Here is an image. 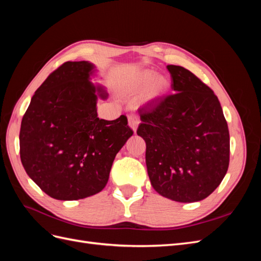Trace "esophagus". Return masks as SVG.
<instances>
[{"instance_id": "obj_1", "label": "esophagus", "mask_w": 261, "mask_h": 261, "mask_svg": "<svg viewBox=\"0 0 261 261\" xmlns=\"http://www.w3.org/2000/svg\"><path fill=\"white\" fill-rule=\"evenodd\" d=\"M138 124H139V115L135 112L129 113L128 114V125L133 128L134 132H136Z\"/></svg>"}]
</instances>
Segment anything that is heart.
Here are the masks:
<instances>
[{"instance_id": "b5f03b06", "label": "heart", "mask_w": 261, "mask_h": 261, "mask_svg": "<svg viewBox=\"0 0 261 261\" xmlns=\"http://www.w3.org/2000/svg\"><path fill=\"white\" fill-rule=\"evenodd\" d=\"M154 74L151 72H146L144 74H141L139 76V78H137L136 81V86L137 87H145L147 85H149L150 83L155 81L152 84V94L153 96H159L160 93H162L165 89H167V81L164 80L162 77L156 78L154 80Z\"/></svg>"}]
</instances>
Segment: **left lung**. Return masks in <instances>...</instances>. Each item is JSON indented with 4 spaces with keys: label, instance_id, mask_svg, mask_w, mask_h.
Returning a JSON list of instances; mask_svg holds the SVG:
<instances>
[{
    "label": "left lung",
    "instance_id": "1",
    "mask_svg": "<svg viewBox=\"0 0 261 261\" xmlns=\"http://www.w3.org/2000/svg\"><path fill=\"white\" fill-rule=\"evenodd\" d=\"M167 68L174 92L139 108L137 134L146 141L147 171L155 192L174 201H199L227 172V123L206 84L181 66Z\"/></svg>",
    "mask_w": 261,
    "mask_h": 261
}]
</instances>
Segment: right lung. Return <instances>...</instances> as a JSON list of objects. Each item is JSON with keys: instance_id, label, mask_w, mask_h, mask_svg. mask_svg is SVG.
Segmentation results:
<instances>
[{"instance_id": "right-lung-1", "label": "right lung", "mask_w": 261, "mask_h": 261, "mask_svg": "<svg viewBox=\"0 0 261 261\" xmlns=\"http://www.w3.org/2000/svg\"><path fill=\"white\" fill-rule=\"evenodd\" d=\"M93 66L65 62L39 87L21 120L19 152L29 177L54 199L77 200L108 183L116 153L133 135L127 117H98ZM102 98L106 94L100 93Z\"/></svg>"}]
</instances>
